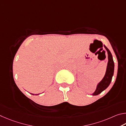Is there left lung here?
Listing matches in <instances>:
<instances>
[{
    "mask_svg": "<svg viewBox=\"0 0 126 126\" xmlns=\"http://www.w3.org/2000/svg\"><path fill=\"white\" fill-rule=\"evenodd\" d=\"M104 47L107 51L108 60H109L106 71L104 78L98 83L95 91H94V93L92 94V95L93 96L98 95V94H101L103 91H104L105 89H106L109 87L110 83H111L112 76L113 75L114 64L113 60V57H112V55L111 52H110V51L109 50V48H107V47L105 45H104Z\"/></svg>",
    "mask_w": 126,
    "mask_h": 126,
    "instance_id": "8db88e82",
    "label": "left lung"
}]
</instances>
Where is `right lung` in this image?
I'll list each match as a JSON object with an SVG mask.
<instances>
[{"mask_svg": "<svg viewBox=\"0 0 126 126\" xmlns=\"http://www.w3.org/2000/svg\"><path fill=\"white\" fill-rule=\"evenodd\" d=\"M33 94V95H34V94ZM35 94V95H38V94Z\"/></svg>", "mask_w": 126, "mask_h": 126, "instance_id": "1", "label": "right lung"}]
</instances>
